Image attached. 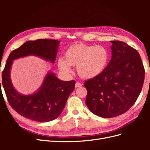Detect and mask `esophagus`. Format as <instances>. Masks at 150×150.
Here are the masks:
<instances>
[{
  "label": "esophagus",
  "mask_w": 150,
  "mask_h": 150,
  "mask_svg": "<svg viewBox=\"0 0 150 150\" xmlns=\"http://www.w3.org/2000/svg\"><path fill=\"white\" fill-rule=\"evenodd\" d=\"M83 86V84L81 83H79V82H77L75 84V87L76 88H78V87H81V86Z\"/></svg>",
  "instance_id": "1"
}]
</instances>
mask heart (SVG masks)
I'll list each match as a JSON object with an SVG mask.
<instances>
[{"label":"heart","instance_id":"1","mask_svg":"<svg viewBox=\"0 0 150 150\" xmlns=\"http://www.w3.org/2000/svg\"><path fill=\"white\" fill-rule=\"evenodd\" d=\"M109 57L108 50L103 46L75 43L65 51L64 61L59 59L58 67L64 73L70 74V66H76L77 72L81 78L92 79L105 69Z\"/></svg>","mask_w":150,"mask_h":150}]
</instances>
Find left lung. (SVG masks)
I'll return each mask as SVG.
<instances>
[{
  "label": "left lung",
  "instance_id": "obj_1",
  "mask_svg": "<svg viewBox=\"0 0 150 150\" xmlns=\"http://www.w3.org/2000/svg\"><path fill=\"white\" fill-rule=\"evenodd\" d=\"M111 59L101 74L85 81L86 104L93 114L113 117L130 109L142 91L144 68L138 52L120 40H111Z\"/></svg>",
  "mask_w": 150,
  "mask_h": 150
}]
</instances>
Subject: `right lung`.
<instances>
[{
	"label": "right lung",
	"mask_w": 150,
	"mask_h": 150,
	"mask_svg": "<svg viewBox=\"0 0 150 150\" xmlns=\"http://www.w3.org/2000/svg\"><path fill=\"white\" fill-rule=\"evenodd\" d=\"M59 42L48 39L29 40L8 56L2 74V86L11 106L26 118L42 122L56 119L61 115L68 97L74 89L76 81H61L54 74L48 72L37 93L24 96L18 93L12 84L10 71L12 61L34 55L54 63Z\"/></svg>",
	"instance_id": "right-lung-1"
}]
</instances>
